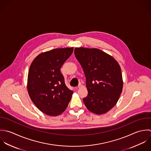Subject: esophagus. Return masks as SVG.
<instances>
[{"label":"esophagus","instance_id":"esophagus-1","mask_svg":"<svg viewBox=\"0 0 151 151\" xmlns=\"http://www.w3.org/2000/svg\"><path fill=\"white\" fill-rule=\"evenodd\" d=\"M81 86H82V85H81V84H79L78 87H76V88H75V89H78V88H80Z\"/></svg>","mask_w":151,"mask_h":151}]
</instances>
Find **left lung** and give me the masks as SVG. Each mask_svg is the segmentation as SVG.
Masks as SVG:
<instances>
[{
    "label": "left lung",
    "mask_w": 151,
    "mask_h": 151,
    "mask_svg": "<svg viewBox=\"0 0 151 151\" xmlns=\"http://www.w3.org/2000/svg\"><path fill=\"white\" fill-rule=\"evenodd\" d=\"M74 53L86 77L88 94L83 99L86 107L96 114L107 113L116 104L122 91L119 63L97 48H75Z\"/></svg>",
    "instance_id": "obj_1"
}]
</instances>
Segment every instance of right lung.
I'll return each mask as SVG.
<instances>
[{
  "label": "right lung",
  "instance_id": "1",
  "mask_svg": "<svg viewBox=\"0 0 151 151\" xmlns=\"http://www.w3.org/2000/svg\"><path fill=\"white\" fill-rule=\"evenodd\" d=\"M73 48H56L39 54L31 64L27 91L31 100L42 113L57 116L66 109L73 93L65 83L60 69Z\"/></svg>",
  "mask_w": 151,
  "mask_h": 151
}]
</instances>
